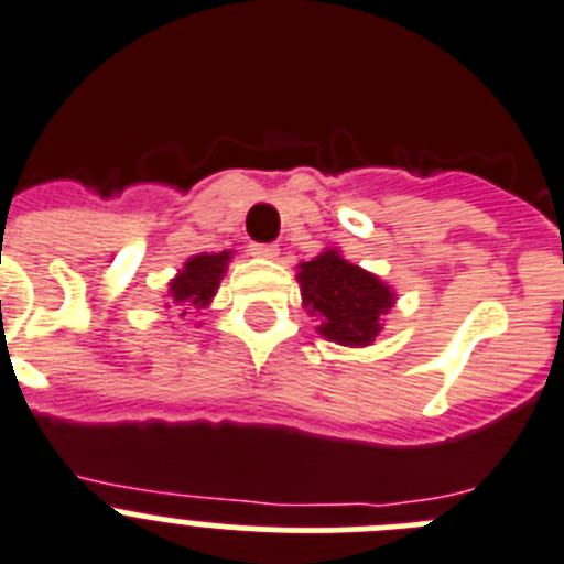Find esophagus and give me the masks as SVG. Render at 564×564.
Masks as SVG:
<instances>
[{
    "mask_svg": "<svg viewBox=\"0 0 564 564\" xmlns=\"http://www.w3.org/2000/svg\"><path fill=\"white\" fill-rule=\"evenodd\" d=\"M252 256H261V258H278V245H250Z\"/></svg>",
    "mask_w": 564,
    "mask_h": 564,
    "instance_id": "obj_1",
    "label": "esophagus"
}]
</instances>
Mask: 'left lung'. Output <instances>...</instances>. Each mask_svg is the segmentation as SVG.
<instances>
[{"mask_svg":"<svg viewBox=\"0 0 564 564\" xmlns=\"http://www.w3.org/2000/svg\"><path fill=\"white\" fill-rule=\"evenodd\" d=\"M303 306L319 319V334L339 345H368L382 328L393 294L379 278L359 270L337 252L301 263Z\"/></svg>","mask_w":564,"mask_h":564,"instance_id":"left-lung-1","label":"left lung"}]
</instances>
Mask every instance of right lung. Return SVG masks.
<instances>
[{"label":"right lung","instance_id":"obj_1","mask_svg":"<svg viewBox=\"0 0 564 564\" xmlns=\"http://www.w3.org/2000/svg\"><path fill=\"white\" fill-rule=\"evenodd\" d=\"M227 258H230V252L191 258L185 263V270L171 281V303L176 308L207 306L213 294H216V286H219Z\"/></svg>","mask_w":564,"mask_h":564}]
</instances>
